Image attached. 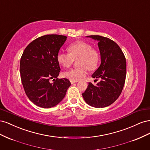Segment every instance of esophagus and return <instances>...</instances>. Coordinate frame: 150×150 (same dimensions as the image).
<instances>
[{
    "mask_svg": "<svg viewBox=\"0 0 150 150\" xmlns=\"http://www.w3.org/2000/svg\"><path fill=\"white\" fill-rule=\"evenodd\" d=\"M71 81V84H74V83H78V81Z\"/></svg>",
    "mask_w": 150,
    "mask_h": 150,
    "instance_id": "34e87169",
    "label": "esophagus"
}]
</instances>
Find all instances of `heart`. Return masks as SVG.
Here are the masks:
<instances>
[{
    "instance_id": "heart-1",
    "label": "heart",
    "mask_w": 150,
    "mask_h": 150,
    "mask_svg": "<svg viewBox=\"0 0 150 150\" xmlns=\"http://www.w3.org/2000/svg\"><path fill=\"white\" fill-rule=\"evenodd\" d=\"M68 53L59 52L57 60L61 66L69 67L77 59L79 66L65 72L63 76L70 81H78L88 74V69L90 71L97 68L99 61V54L96 49H92L91 45L83 40L75 42L70 44L67 48Z\"/></svg>"
}]
</instances>
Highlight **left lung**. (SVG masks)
Listing matches in <instances>:
<instances>
[{"label":"left lung","instance_id":"left-lung-1","mask_svg":"<svg viewBox=\"0 0 150 150\" xmlns=\"http://www.w3.org/2000/svg\"><path fill=\"white\" fill-rule=\"evenodd\" d=\"M87 37L98 42L101 64L91 76L101 81L95 86L89 83L82 95L91 106L104 108L114 103L122 92L126 75V58L118 45L110 39L101 35Z\"/></svg>","mask_w":150,"mask_h":150}]
</instances>
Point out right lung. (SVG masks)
<instances>
[{"label": "right lung", "mask_w": 150, "mask_h": 150, "mask_svg": "<svg viewBox=\"0 0 150 150\" xmlns=\"http://www.w3.org/2000/svg\"><path fill=\"white\" fill-rule=\"evenodd\" d=\"M66 39L62 35H43L31 42L22 54L21 81L26 95L36 106L43 108L56 106L71 86L69 79L57 78L61 71L57 54ZM51 79L55 81L51 83Z\"/></svg>", "instance_id": "add662e5"}]
</instances>
